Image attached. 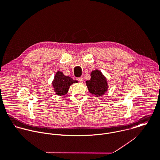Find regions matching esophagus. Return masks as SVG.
Wrapping results in <instances>:
<instances>
[{
  "label": "esophagus",
  "mask_w": 160,
  "mask_h": 160,
  "mask_svg": "<svg viewBox=\"0 0 160 160\" xmlns=\"http://www.w3.org/2000/svg\"><path fill=\"white\" fill-rule=\"evenodd\" d=\"M77 80H78V82L82 83L84 80H83V77H80V78H77Z\"/></svg>",
  "instance_id": "1"
}]
</instances>
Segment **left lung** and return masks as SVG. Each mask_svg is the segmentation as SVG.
<instances>
[{"instance_id":"left-lung-1","label":"left lung","mask_w":160,"mask_h":160,"mask_svg":"<svg viewBox=\"0 0 160 160\" xmlns=\"http://www.w3.org/2000/svg\"><path fill=\"white\" fill-rule=\"evenodd\" d=\"M91 78L86 82L88 91L97 97L103 95L108 90V85L106 77L99 70H94L90 73Z\"/></svg>"}]
</instances>
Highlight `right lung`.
Instances as JSON below:
<instances>
[{
    "label": "right lung",
    "instance_id": "right-lung-1",
    "mask_svg": "<svg viewBox=\"0 0 160 160\" xmlns=\"http://www.w3.org/2000/svg\"><path fill=\"white\" fill-rule=\"evenodd\" d=\"M74 83H78V81L73 80L72 78L63 75L62 72L58 71L52 82V85L55 93L62 96L67 93L70 87Z\"/></svg>",
    "mask_w": 160,
    "mask_h": 160
}]
</instances>
